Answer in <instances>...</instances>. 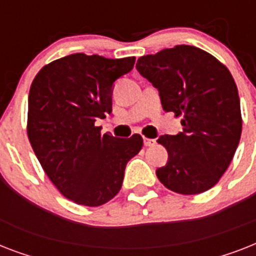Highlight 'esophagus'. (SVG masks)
<instances>
[{"instance_id": "esophagus-1", "label": "esophagus", "mask_w": 256, "mask_h": 256, "mask_svg": "<svg viewBox=\"0 0 256 256\" xmlns=\"http://www.w3.org/2000/svg\"><path fill=\"white\" fill-rule=\"evenodd\" d=\"M144 146H152L156 144V140H150V138H144Z\"/></svg>"}]
</instances>
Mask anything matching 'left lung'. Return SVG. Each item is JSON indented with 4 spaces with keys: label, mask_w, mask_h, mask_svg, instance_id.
Returning a JSON list of instances; mask_svg holds the SVG:
<instances>
[{
    "label": "left lung",
    "mask_w": 256,
    "mask_h": 256,
    "mask_svg": "<svg viewBox=\"0 0 256 256\" xmlns=\"http://www.w3.org/2000/svg\"><path fill=\"white\" fill-rule=\"evenodd\" d=\"M136 70L160 90L164 112L182 118V132L158 140L168 152L166 166L156 170L160 183L183 195L215 186L242 134L238 88L230 70L210 53L188 45L144 56Z\"/></svg>",
    "instance_id": "8db88e82"
}]
</instances>
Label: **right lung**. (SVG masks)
Instances as JSON below:
<instances>
[{
  "label": "right lung",
  "instance_id": "obj_1",
  "mask_svg": "<svg viewBox=\"0 0 256 256\" xmlns=\"http://www.w3.org/2000/svg\"><path fill=\"white\" fill-rule=\"evenodd\" d=\"M136 57L70 54L45 65L28 100V136L42 168L64 196L96 207L118 194L124 168L144 146L140 134H100L98 118L112 112V88Z\"/></svg>",
  "mask_w": 256,
  "mask_h": 256
}]
</instances>
